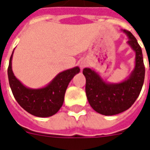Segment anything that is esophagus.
I'll return each instance as SVG.
<instances>
[{
	"label": "esophagus",
	"instance_id": "obj_1",
	"mask_svg": "<svg viewBox=\"0 0 150 150\" xmlns=\"http://www.w3.org/2000/svg\"><path fill=\"white\" fill-rule=\"evenodd\" d=\"M87 66V62H86V60H81V62H80V67L83 69V68H85Z\"/></svg>",
	"mask_w": 150,
	"mask_h": 150
}]
</instances>
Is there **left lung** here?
<instances>
[{"instance_id":"1","label":"left lung","mask_w":150,"mask_h":150,"mask_svg":"<svg viewBox=\"0 0 150 150\" xmlns=\"http://www.w3.org/2000/svg\"><path fill=\"white\" fill-rule=\"evenodd\" d=\"M123 32L129 38L128 44L136 52L135 68L127 80L117 84L107 83L94 70L88 68L83 69L88 103L102 115H116L130 108L138 98L144 83L145 65L141 46L130 32Z\"/></svg>"}]
</instances>
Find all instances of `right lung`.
I'll return each instance as SVG.
<instances>
[{
  "label": "right lung",
  "instance_id": "right-lung-1",
  "mask_svg": "<svg viewBox=\"0 0 150 150\" xmlns=\"http://www.w3.org/2000/svg\"><path fill=\"white\" fill-rule=\"evenodd\" d=\"M13 53L8 68V76L16 100L24 110L32 115L39 117L54 115L62 106L68 85L73 77L80 72L79 67L76 66L60 73L44 88H29L25 87L14 76L12 70Z\"/></svg>",
  "mask_w": 150,
  "mask_h": 150
}]
</instances>
